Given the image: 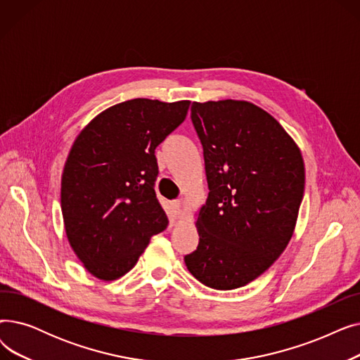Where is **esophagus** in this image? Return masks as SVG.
Segmentation results:
<instances>
[{
  "label": "esophagus",
  "mask_w": 360,
  "mask_h": 360,
  "mask_svg": "<svg viewBox=\"0 0 360 360\" xmlns=\"http://www.w3.org/2000/svg\"><path fill=\"white\" fill-rule=\"evenodd\" d=\"M184 216V207L179 200L172 201V217L174 219H181Z\"/></svg>",
  "instance_id": "esophagus-1"
}]
</instances>
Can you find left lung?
Instances as JSON below:
<instances>
[{
	"label": "left lung",
	"mask_w": 360,
	"mask_h": 360,
	"mask_svg": "<svg viewBox=\"0 0 360 360\" xmlns=\"http://www.w3.org/2000/svg\"><path fill=\"white\" fill-rule=\"evenodd\" d=\"M209 197L195 221L200 242L185 255L202 285L232 290L269 270L293 236L305 190L295 140L247 101L194 102Z\"/></svg>",
	"instance_id": "8db88e82"
}]
</instances>
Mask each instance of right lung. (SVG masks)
I'll list each match as a JSON object with an SVG mask.
<instances>
[{"label": "right lung", "instance_id": "obj_1", "mask_svg": "<svg viewBox=\"0 0 360 360\" xmlns=\"http://www.w3.org/2000/svg\"><path fill=\"white\" fill-rule=\"evenodd\" d=\"M190 103L131 99L101 112L74 140L61 178V210L71 248L94 277H122L150 238L166 229L155 193V150L184 122Z\"/></svg>", "mask_w": 360, "mask_h": 360}]
</instances>
